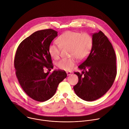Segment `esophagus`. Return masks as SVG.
<instances>
[{
    "instance_id": "34e87169",
    "label": "esophagus",
    "mask_w": 129,
    "mask_h": 129,
    "mask_svg": "<svg viewBox=\"0 0 129 129\" xmlns=\"http://www.w3.org/2000/svg\"><path fill=\"white\" fill-rule=\"evenodd\" d=\"M66 73H67V76H70L71 74V72L70 71H67V72H66Z\"/></svg>"
}]
</instances>
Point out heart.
<instances>
[{
	"label": "heart",
	"instance_id": "1",
	"mask_svg": "<svg viewBox=\"0 0 129 129\" xmlns=\"http://www.w3.org/2000/svg\"><path fill=\"white\" fill-rule=\"evenodd\" d=\"M58 45L52 43L48 47V52L51 57L57 59L60 56V47H68L70 56L68 58H63L57 63L61 69L70 71L74 67L76 59L82 60L86 58L89 53L93 45V39L87 33L81 34L79 32L67 31L60 35L57 39Z\"/></svg>",
	"mask_w": 129,
	"mask_h": 129
}]
</instances>
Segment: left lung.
Returning a JSON list of instances; mask_svg holds the SVG:
<instances>
[{
    "label": "left lung",
    "mask_w": 129,
    "mask_h": 129,
    "mask_svg": "<svg viewBox=\"0 0 129 129\" xmlns=\"http://www.w3.org/2000/svg\"><path fill=\"white\" fill-rule=\"evenodd\" d=\"M93 45L87 58L79 65L82 73L75 72L79 81L73 87L76 94L86 101L104 95L116 76V55L113 47L102 31L92 35Z\"/></svg>",
    "instance_id": "obj_1"
}]
</instances>
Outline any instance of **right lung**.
Segmentation results:
<instances>
[{
	"label": "right lung",
	"instance_id": "obj_1",
	"mask_svg": "<svg viewBox=\"0 0 129 129\" xmlns=\"http://www.w3.org/2000/svg\"><path fill=\"white\" fill-rule=\"evenodd\" d=\"M58 36L52 29L37 31L18 46L14 59L16 75L22 89L32 99L48 100L55 94L59 83L67 77L65 71L45 73L44 68H53L48 47Z\"/></svg>",
	"mask_w": 129,
	"mask_h": 129
}]
</instances>
